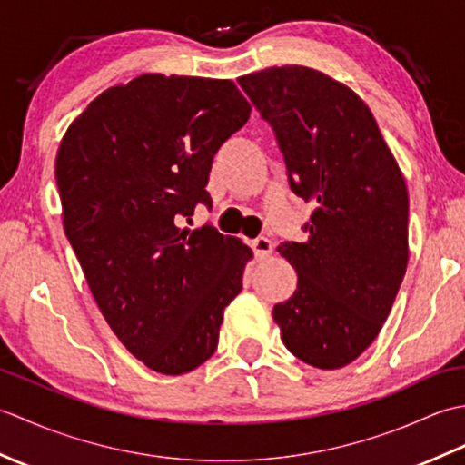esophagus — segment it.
Segmentation results:
<instances>
[{"label":"esophagus","instance_id":"esophagus-1","mask_svg":"<svg viewBox=\"0 0 465 465\" xmlns=\"http://www.w3.org/2000/svg\"><path fill=\"white\" fill-rule=\"evenodd\" d=\"M252 248H253L255 258H258V260H265V258H270V255H272L273 243H272L268 238H258V240L252 242Z\"/></svg>","mask_w":465,"mask_h":465}]
</instances>
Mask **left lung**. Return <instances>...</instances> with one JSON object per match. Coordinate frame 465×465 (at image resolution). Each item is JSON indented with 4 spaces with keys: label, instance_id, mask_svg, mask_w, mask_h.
I'll list each match as a JSON object with an SVG mask.
<instances>
[{
    "label": "left lung",
    "instance_id": "obj_1",
    "mask_svg": "<svg viewBox=\"0 0 465 465\" xmlns=\"http://www.w3.org/2000/svg\"><path fill=\"white\" fill-rule=\"evenodd\" d=\"M272 125L290 187L315 210L305 242L278 252L298 290L273 305L282 341L320 370L351 363L378 338L408 268V187L370 107L303 65L240 77Z\"/></svg>",
    "mask_w": 465,
    "mask_h": 465
}]
</instances>
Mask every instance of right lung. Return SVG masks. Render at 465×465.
I'll return each mask as SVG.
<instances>
[{
    "label": "right lung",
    "mask_w": 465,
    "mask_h": 465,
    "mask_svg": "<svg viewBox=\"0 0 465 465\" xmlns=\"http://www.w3.org/2000/svg\"><path fill=\"white\" fill-rule=\"evenodd\" d=\"M252 107L230 80L145 74L67 127L55 157L64 230L97 308L147 368L210 360L252 250L212 225L187 230L222 143Z\"/></svg>",
    "instance_id": "obj_1"
}]
</instances>
